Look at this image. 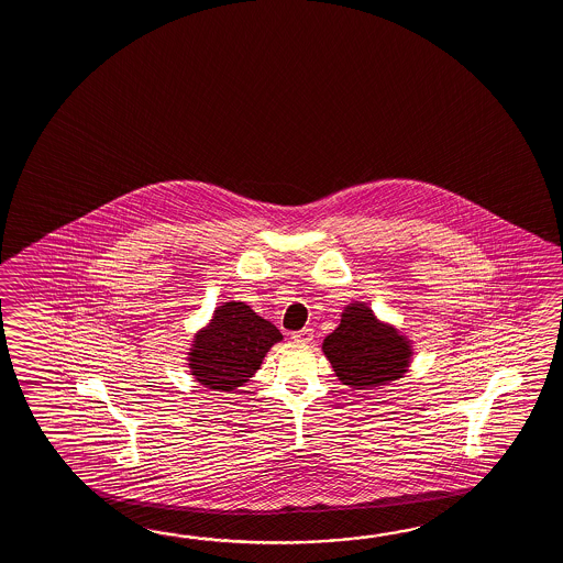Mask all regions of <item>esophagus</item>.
<instances>
[{"label":"esophagus","mask_w":563,"mask_h":563,"mask_svg":"<svg viewBox=\"0 0 563 563\" xmlns=\"http://www.w3.org/2000/svg\"><path fill=\"white\" fill-rule=\"evenodd\" d=\"M291 340H294V342H298V344H310L311 340H313V330H311V328L298 330V332H294V334H291Z\"/></svg>","instance_id":"34e87169"}]
</instances>
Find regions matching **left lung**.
<instances>
[{"label": "left lung", "instance_id": "obj_1", "mask_svg": "<svg viewBox=\"0 0 563 563\" xmlns=\"http://www.w3.org/2000/svg\"><path fill=\"white\" fill-rule=\"evenodd\" d=\"M322 352L338 380L354 390L400 380L415 356L412 340L393 323L378 320L364 301L347 303L338 328L323 338Z\"/></svg>", "mask_w": 563, "mask_h": 563}]
</instances>
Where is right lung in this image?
I'll return each mask as SVG.
<instances>
[{
	"mask_svg": "<svg viewBox=\"0 0 563 563\" xmlns=\"http://www.w3.org/2000/svg\"><path fill=\"white\" fill-rule=\"evenodd\" d=\"M284 335L245 301H223L211 320L192 335L187 366L205 388L235 393L260 371L265 354Z\"/></svg>",
	"mask_w": 563,
	"mask_h": 563,
	"instance_id": "add662e5",
	"label": "right lung"
}]
</instances>
